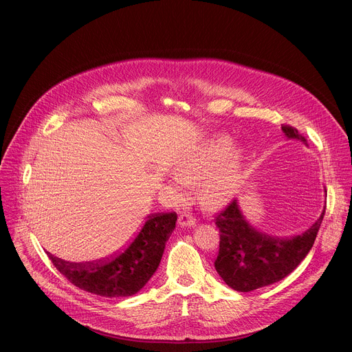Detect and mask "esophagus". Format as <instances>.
<instances>
[{
  "label": "esophagus",
  "instance_id": "obj_1",
  "mask_svg": "<svg viewBox=\"0 0 352 352\" xmlns=\"http://www.w3.org/2000/svg\"><path fill=\"white\" fill-rule=\"evenodd\" d=\"M178 223H179L181 227H193V226L196 224V219H195V216H192L190 213H186V212H185V213L179 214Z\"/></svg>",
  "mask_w": 352,
  "mask_h": 352
}]
</instances>
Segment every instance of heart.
<instances>
[{
    "label": "heart",
    "instance_id": "b5f03b06",
    "mask_svg": "<svg viewBox=\"0 0 352 352\" xmlns=\"http://www.w3.org/2000/svg\"><path fill=\"white\" fill-rule=\"evenodd\" d=\"M241 153L227 138H216L195 148L178 167L175 189L186 192L199 179V199L208 208L226 204L235 193L241 177Z\"/></svg>",
    "mask_w": 352,
    "mask_h": 352
}]
</instances>
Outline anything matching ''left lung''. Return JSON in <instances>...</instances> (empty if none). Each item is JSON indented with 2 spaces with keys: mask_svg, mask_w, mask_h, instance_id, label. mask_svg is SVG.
<instances>
[{
  "mask_svg": "<svg viewBox=\"0 0 352 352\" xmlns=\"http://www.w3.org/2000/svg\"><path fill=\"white\" fill-rule=\"evenodd\" d=\"M281 129L288 139L307 144V139L298 129L289 125H283ZM323 216L324 210L302 234L278 238L250 226L236 200H232L216 217L220 248L214 267L219 276L239 292H249L283 280L309 254Z\"/></svg>",
  "mask_w": 352,
  "mask_h": 352,
  "instance_id": "left-lung-1",
  "label": "left lung"
}]
</instances>
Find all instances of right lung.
<instances>
[{
	"label": "right lung",
	"mask_w": 352,
	"mask_h": 352,
	"mask_svg": "<svg viewBox=\"0 0 352 352\" xmlns=\"http://www.w3.org/2000/svg\"><path fill=\"white\" fill-rule=\"evenodd\" d=\"M175 221V212L147 216L120 252L97 262L69 263L50 252L47 255L57 270L80 289L106 298L131 296L157 270Z\"/></svg>",
	"instance_id": "right-lung-1"
}]
</instances>
